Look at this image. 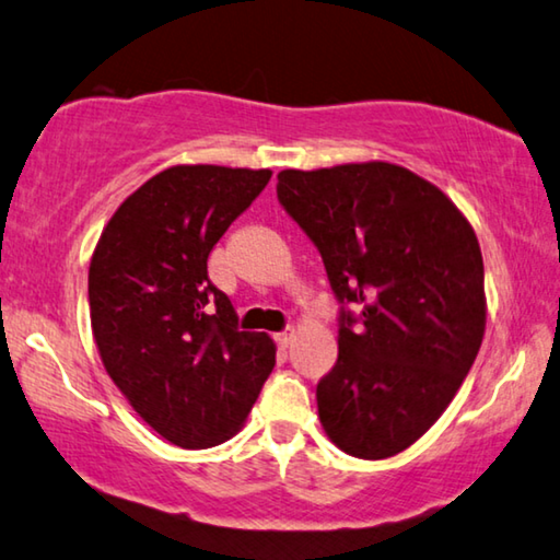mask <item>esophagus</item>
<instances>
[{"label": "esophagus", "instance_id": "esophagus-1", "mask_svg": "<svg viewBox=\"0 0 560 560\" xmlns=\"http://www.w3.org/2000/svg\"><path fill=\"white\" fill-rule=\"evenodd\" d=\"M273 340H277V346H279V348H287V346L291 343V340H293V328H291V326H289V328H283L281 334L273 336Z\"/></svg>", "mask_w": 560, "mask_h": 560}]
</instances>
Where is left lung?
Wrapping results in <instances>:
<instances>
[{"instance_id": "left-lung-1", "label": "left lung", "mask_w": 560, "mask_h": 560, "mask_svg": "<svg viewBox=\"0 0 560 560\" xmlns=\"http://www.w3.org/2000/svg\"><path fill=\"white\" fill-rule=\"evenodd\" d=\"M279 205L324 259L338 360L316 385L330 442L410 447L447 410L485 338V261L447 195L390 163L281 170Z\"/></svg>"}]
</instances>
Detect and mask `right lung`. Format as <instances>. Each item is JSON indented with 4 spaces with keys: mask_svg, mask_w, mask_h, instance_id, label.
<instances>
[{
    "mask_svg": "<svg viewBox=\"0 0 560 560\" xmlns=\"http://www.w3.org/2000/svg\"><path fill=\"white\" fill-rule=\"evenodd\" d=\"M271 170L177 165L138 187L103 230L89 269L91 326L113 383L177 447H214L242 428L277 363L267 334L207 277L230 224Z\"/></svg>",
    "mask_w": 560,
    "mask_h": 560,
    "instance_id": "obj_1",
    "label": "right lung"
}]
</instances>
